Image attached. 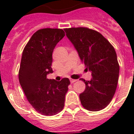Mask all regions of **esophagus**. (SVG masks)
<instances>
[{"label": "esophagus", "instance_id": "34e87169", "mask_svg": "<svg viewBox=\"0 0 134 134\" xmlns=\"http://www.w3.org/2000/svg\"><path fill=\"white\" fill-rule=\"evenodd\" d=\"M76 81V80L75 79H70V82H71V83H74V82Z\"/></svg>", "mask_w": 134, "mask_h": 134}]
</instances>
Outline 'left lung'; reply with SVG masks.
<instances>
[{
  "mask_svg": "<svg viewBox=\"0 0 134 134\" xmlns=\"http://www.w3.org/2000/svg\"><path fill=\"white\" fill-rule=\"evenodd\" d=\"M65 31L92 73L90 81L81 79L86 83V90L79 94L82 106L90 111L102 110L112 100L118 82L120 67L115 48L96 30L79 27Z\"/></svg>",
  "mask_w": 134,
  "mask_h": 134,
  "instance_id": "obj_1",
  "label": "left lung"
}]
</instances>
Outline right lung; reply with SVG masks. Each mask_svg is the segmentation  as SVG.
Wrapping results in <instances>:
<instances>
[{
  "label": "right lung",
  "mask_w": 134,
  "mask_h": 134,
  "mask_svg": "<svg viewBox=\"0 0 134 134\" xmlns=\"http://www.w3.org/2000/svg\"><path fill=\"white\" fill-rule=\"evenodd\" d=\"M65 32L58 28H43L32 35L22 53L19 71L20 85L35 110L43 115L58 113L65 106L69 79H48L53 73L52 53Z\"/></svg>",
  "instance_id": "add662e5"
}]
</instances>
